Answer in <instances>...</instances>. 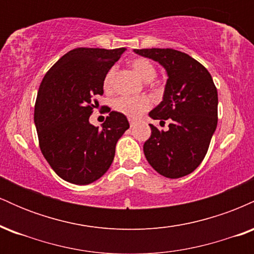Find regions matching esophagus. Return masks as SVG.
<instances>
[{
  "label": "esophagus",
  "mask_w": 254,
  "mask_h": 254,
  "mask_svg": "<svg viewBox=\"0 0 254 254\" xmlns=\"http://www.w3.org/2000/svg\"><path fill=\"white\" fill-rule=\"evenodd\" d=\"M129 122H130V127H135V123H136L135 121H132V119H130Z\"/></svg>",
  "instance_id": "1"
}]
</instances>
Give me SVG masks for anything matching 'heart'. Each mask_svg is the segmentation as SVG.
I'll return each mask as SVG.
<instances>
[{"mask_svg": "<svg viewBox=\"0 0 254 254\" xmlns=\"http://www.w3.org/2000/svg\"><path fill=\"white\" fill-rule=\"evenodd\" d=\"M130 65L131 68L133 69V71H135L136 74L141 77V80H143L144 82H150V81H153L156 76V68L149 60H147V58H135V60L131 61ZM115 72V68L110 69V70L107 71L106 76L104 78V87L106 90H110L112 88ZM149 107L150 100L145 97H119L113 101V110H115L116 112L122 113V115L132 119L141 117L142 113H144L145 111L149 110Z\"/></svg>", "mask_w": 254, "mask_h": 254, "instance_id": "1", "label": "heart"}]
</instances>
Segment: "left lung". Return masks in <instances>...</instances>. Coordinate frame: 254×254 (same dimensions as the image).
Segmentation results:
<instances>
[{"instance_id":"1","label":"left lung","mask_w":254,"mask_h":254,"mask_svg":"<svg viewBox=\"0 0 254 254\" xmlns=\"http://www.w3.org/2000/svg\"><path fill=\"white\" fill-rule=\"evenodd\" d=\"M139 56L160 63L167 72L164 98L149 117L168 130L150 124L144 142L147 161L157 173L177 179L193 172L203 161L217 127V89L211 75L194 58L173 49H135Z\"/></svg>"}]
</instances>
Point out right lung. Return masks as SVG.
I'll list each match as a JSON object with an SVG mask.
<instances>
[{
    "mask_svg": "<svg viewBox=\"0 0 254 254\" xmlns=\"http://www.w3.org/2000/svg\"><path fill=\"white\" fill-rule=\"evenodd\" d=\"M125 48H77L61 57L45 74L34 106V124L44 157L65 182L87 185L106 173L116 144L130 127L112 111L101 129L89 123L104 78Z\"/></svg>",
    "mask_w": 254,
    "mask_h": 254,
    "instance_id": "obj_1",
    "label": "right lung"
}]
</instances>
